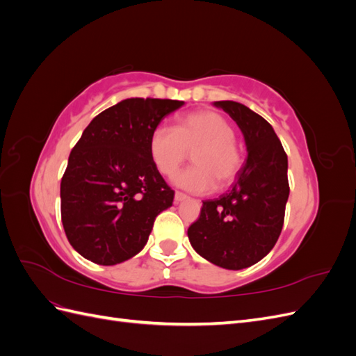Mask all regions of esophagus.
Segmentation results:
<instances>
[{
    "label": "esophagus",
    "mask_w": 356,
    "mask_h": 356,
    "mask_svg": "<svg viewBox=\"0 0 356 356\" xmlns=\"http://www.w3.org/2000/svg\"><path fill=\"white\" fill-rule=\"evenodd\" d=\"M186 199H188V196L184 195V193H181V191H177V193H175V202H177V203H179V202H182V200H186Z\"/></svg>",
    "instance_id": "esophagus-1"
}]
</instances>
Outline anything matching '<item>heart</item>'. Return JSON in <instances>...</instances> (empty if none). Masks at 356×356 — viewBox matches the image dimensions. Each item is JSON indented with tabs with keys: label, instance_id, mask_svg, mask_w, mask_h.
<instances>
[{
	"label": "heart",
	"instance_id": "heart-1",
	"mask_svg": "<svg viewBox=\"0 0 356 356\" xmlns=\"http://www.w3.org/2000/svg\"><path fill=\"white\" fill-rule=\"evenodd\" d=\"M233 124L217 111H196L181 117L175 127L157 126L148 149L160 174L174 175L193 152V166L179 172L174 184L196 195L225 187L238 177L243 156L234 143Z\"/></svg>",
	"mask_w": 356,
	"mask_h": 356
}]
</instances>
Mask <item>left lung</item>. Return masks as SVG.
Segmentation results:
<instances>
[{"instance_id":"obj_1","label":"left lung","mask_w":356,"mask_h":356,"mask_svg":"<svg viewBox=\"0 0 356 356\" xmlns=\"http://www.w3.org/2000/svg\"><path fill=\"white\" fill-rule=\"evenodd\" d=\"M213 106L239 126L248 156L232 188L203 202L200 217L187 234L204 260L241 270L270 252L281 234L289 196L288 157L261 115L234 101H217Z\"/></svg>"}]
</instances>
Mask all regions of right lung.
I'll use <instances>...</instances> for the list:
<instances>
[{
  "instance_id": "1",
  "label": "right lung",
  "mask_w": 356,
  "mask_h": 356,
  "mask_svg": "<svg viewBox=\"0 0 356 356\" xmlns=\"http://www.w3.org/2000/svg\"><path fill=\"white\" fill-rule=\"evenodd\" d=\"M182 101L129 98L96 115L68 159L60 215L86 260L114 266L143 251L174 190L149 156V135Z\"/></svg>"
}]
</instances>
